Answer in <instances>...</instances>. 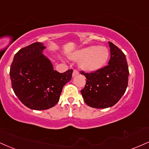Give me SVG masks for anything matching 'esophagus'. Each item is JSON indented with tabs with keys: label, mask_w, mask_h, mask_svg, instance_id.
Returning a JSON list of instances; mask_svg holds the SVG:
<instances>
[{
	"label": "esophagus",
	"mask_w": 149,
	"mask_h": 149,
	"mask_svg": "<svg viewBox=\"0 0 149 149\" xmlns=\"http://www.w3.org/2000/svg\"><path fill=\"white\" fill-rule=\"evenodd\" d=\"M79 74V72H78V71H77V70H73V73H72V76L73 77H74V76H77V75H78Z\"/></svg>",
	"instance_id": "obj_1"
}]
</instances>
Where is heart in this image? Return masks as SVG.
<instances>
[{"instance_id":"obj_1","label":"heart","mask_w":149,"mask_h":149,"mask_svg":"<svg viewBox=\"0 0 149 149\" xmlns=\"http://www.w3.org/2000/svg\"><path fill=\"white\" fill-rule=\"evenodd\" d=\"M110 56L108 48L103 46H90L75 51L70 59L79 61V67L87 72H94L103 68Z\"/></svg>"}]
</instances>
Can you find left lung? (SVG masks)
Returning a JSON list of instances; mask_svg holds the SVG:
<instances>
[{
    "instance_id": "1",
    "label": "left lung",
    "mask_w": 149,
    "mask_h": 149,
    "mask_svg": "<svg viewBox=\"0 0 149 149\" xmlns=\"http://www.w3.org/2000/svg\"><path fill=\"white\" fill-rule=\"evenodd\" d=\"M108 65L87 73L81 71L87 78L86 85L80 91L84 101L94 108H107L121 99L128 87L129 71L126 55L112 42Z\"/></svg>"
}]
</instances>
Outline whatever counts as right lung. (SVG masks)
<instances>
[{
	"label": "right lung",
	"instance_id": "1",
	"mask_svg": "<svg viewBox=\"0 0 149 149\" xmlns=\"http://www.w3.org/2000/svg\"><path fill=\"white\" fill-rule=\"evenodd\" d=\"M46 46L35 42L16 53L10 67L14 94L23 105L35 110L51 108L57 103L62 88L72 77L73 70L60 73L43 54Z\"/></svg>",
	"mask_w": 149,
	"mask_h": 149
}]
</instances>
